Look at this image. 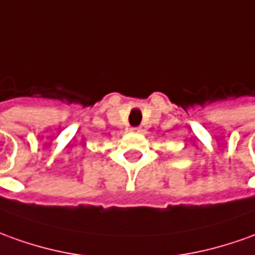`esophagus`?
<instances>
[{
	"mask_svg": "<svg viewBox=\"0 0 255 255\" xmlns=\"http://www.w3.org/2000/svg\"><path fill=\"white\" fill-rule=\"evenodd\" d=\"M131 131H134V133H141V128H134V129H131Z\"/></svg>",
	"mask_w": 255,
	"mask_h": 255,
	"instance_id": "1",
	"label": "esophagus"
}]
</instances>
